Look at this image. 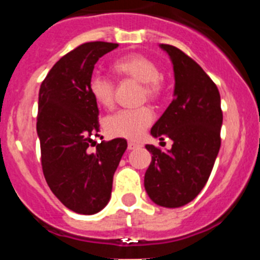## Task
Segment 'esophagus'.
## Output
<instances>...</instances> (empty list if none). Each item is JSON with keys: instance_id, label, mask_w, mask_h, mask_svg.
Masks as SVG:
<instances>
[{"instance_id": "esophagus-1", "label": "esophagus", "mask_w": 260, "mask_h": 260, "mask_svg": "<svg viewBox=\"0 0 260 260\" xmlns=\"http://www.w3.org/2000/svg\"><path fill=\"white\" fill-rule=\"evenodd\" d=\"M127 148L128 150H137V148H141V144L135 143V142H128Z\"/></svg>"}]
</instances>
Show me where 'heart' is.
Instances as JSON below:
<instances>
[{
    "label": "heart",
    "instance_id": "obj_1",
    "mask_svg": "<svg viewBox=\"0 0 260 260\" xmlns=\"http://www.w3.org/2000/svg\"><path fill=\"white\" fill-rule=\"evenodd\" d=\"M112 71L119 78H130L141 82L142 99L157 102L161 98L164 84L157 63L144 54L133 53L116 59ZM88 91L93 102L102 108H110L114 103V83L102 75H93L88 82ZM153 112L148 107L122 109L104 119V130L110 137L138 139L152 123Z\"/></svg>",
    "mask_w": 260,
    "mask_h": 260
}]
</instances>
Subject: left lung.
Instances as JSON below:
<instances>
[{"instance_id": "left-lung-1", "label": "left lung", "mask_w": 260, "mask_h": 260, "mask_svg": "<svg viewBox=\"0 0 260 260\" xmlns=\"http://www.w3.org/2000/svg\"><path fill=\"white\" fill-rule=\"evenodd\" d=\"M160 47L174 70V99L151 128L160 141H173L169 151L147 144L152 161L144 176L151 201L161 207L185 206L207 183L221 146L222 110L219 89L203 69L173 45Z\"/></svg>"}]
</instances>
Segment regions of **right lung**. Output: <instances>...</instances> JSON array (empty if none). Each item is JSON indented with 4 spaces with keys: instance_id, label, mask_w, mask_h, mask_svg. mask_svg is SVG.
<instances>
[{
    "instance_id": "right-lung-1",
    "label": "right lung",
    "mask_w": 260,
    "mask_h": 260,
    "mask_svg": "<svg viewBox=\"0 0 260 260\" xmlns=\"http://www.w3.org/2000/svg\"><path fill=\"white\" fill-rule=\"evenodd\" d=\"M117 47L105 41L79 45L54 63L39 91L36 130L45 181L63 206L82 215L107 206L113 174L127 148L126 139L116 138L90 151L100 125L88 82L99 58Z\"/></svg>"
}]
</instances>
